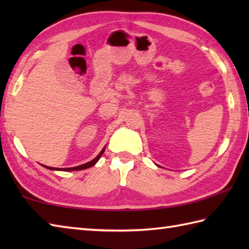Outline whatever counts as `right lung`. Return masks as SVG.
Returning <instances> with one entry per match:
<instances>
[{"instance_id":"right-lung-1","label":"right lung","mask_w":249,"mask_h":249,"mask_svg":"<svg viewBox=\"0 0 249 249\" xmlns=\"http://www.w3.org/2000/svg\"><path fill=\"white\" fill-rule=\"evenodd\" d=\"M104 152H105V149H103L102 150V152L99 153V154L94 158L93 160H91V161H89V162H87V163H83V165H81V166H78V167H73V168H52V167H47V166H44V167H46V168H48V169H51V170H61V171H75V170H83V169H87V168H89V167H92V166H94L95 163H96L97 161H98V160L100 157H102V155L104 154Z\"/></svg>"}]
</instances>
